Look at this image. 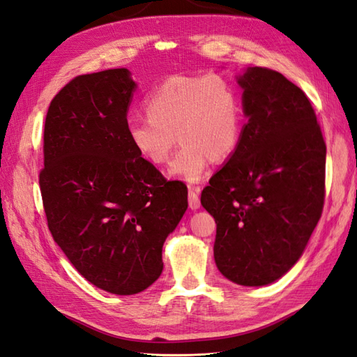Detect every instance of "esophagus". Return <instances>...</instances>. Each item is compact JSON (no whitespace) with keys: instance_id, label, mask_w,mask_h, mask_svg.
Instances as JSON below:
<instances>
[{"instance_id":"1","label":"esophagus","mask_w":357,"mask_h":357,"mask_svg":"<svg viewBox=\"0 0 357 357\" xmlns=\"http://www.w3.org/2000/svg\"><path fill=\"white\" fill-rule=\"evenodd\" d=\"M199 192H201V188H188V206L192 210H197L201 206Z\"/></svg>"}]
</instances>
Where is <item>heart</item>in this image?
<instances>
[{
    "instance_id": "obj_1",
    "label": "heart",
    "mask_w": 357,
    "mask_h": 357,
    "mask_svg": "<svg viewBox=\"0 0 357 357\" xmlns=\"http://www.w3.org/2000/svg\"><path fill=\"white\" fill-rule=\"evenodd\" d=\"M147 114L126 121L130 146L144 161H169L177 134L182 143L169 173L190 184L202 181L213 161L236 152L243 132L237 88L216 74L173 76L146 96Z\"/></svg>"
}]
</instances>
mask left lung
<instances>
[{
    "instance_id": "obj_1",
    "label": "left lung",
    "mask_w": 357,
    "mask_h": 357,
    "mask_svg": "<svg viewBox=\"0 0 357 357\" xmlns=\"http://www.w3.org/2000/svg\"><path fill=\"white\" fill-rule=\"evenodd\" d=\"M237 84L248 123L201 204L216 220L222 275L266 286L298 261L321 218L326 143L307 96L283 74L252 66Z\"/></svg>"
}]
</instances>
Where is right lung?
Returning <instances> with one entry per match:
<instances>
[{"mask_svg":"<svg viewBox=\"0 0 357 357\" xmlns=\"http://www.w3.org/2000/svg\"><path fill=\"white\" fill-rule=\"evenodd\" d=\"M137 84L126 68L84 74L50 103L39 173L48 229L82 277L134 295L162 272V245L187 187L144 161L126 135Z\"/></svg>","mask_w":357,"mask_h":357,"instance_id":"add662e5","label":"right lung"}]
</instances>
